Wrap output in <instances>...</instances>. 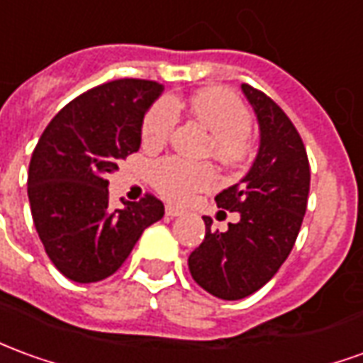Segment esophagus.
Here are the masks:
<instances>
[{"label": "esophagus", "instance_id": "34e87169", "mask_svg": "<svg viewBox=\"0 0 363 363\" xmlns=\"http://www.w3.org/2000/svg\"><path fill=\"white\" fill-rule=\"evenodd\" d=\"M164 214H167L169 218H177V216H181L182 210H179V208H174V206H167L164 208Z\"/></svg>", "mask_w": 363, "mask_h": 363}]
</instances>
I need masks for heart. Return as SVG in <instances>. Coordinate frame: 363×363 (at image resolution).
<instances>
[{
    "mask_svg": "<svg viewBox=\"0 0 363 363\" xmlns=\"http://www.w3.org/2000/svg\"><path fill=\"white\" fill-rule=\"evenodd\" d=\"M190 108L214 135V155L232 161L243 153L245 135L252 128V116L243 102L225 90H206L190 100ZM179 120V108L171 98H163L147 111L141 139L145 147L163 145L171 138ZM151 182L163 196L186 202L194 192L216 184V173L208 164H192L177 157H164L151 167Z\"/></svg>",
    "mask_w": 363,
    "mask_h": 363,
    "instance_id": "b5f03b06",
    "label": "heart"
}]
</instances>
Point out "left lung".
Returning a JSON list of instances; mask_svg holds the SVG:
<instances>
[{"label": "left lung", "mask_w": 363, "mask_h": 363, "mask_svg": "<svg viewBox=\"0 0 363 363\" xmlns=\"http://www.w3.org/2000/svg\"><path fill=\"white\" fill-rule=\"evenodd\" d=\"M259 128V147L250 171L216 196L218 208L240 220L206 235L189 257L192 279L210 295L240 301L259 291L295 245L306 212L311 169L303 139L285 111L265 94L242 84Z\"/></svg>", "instance_id": "left-lung-1"}]
</instances>
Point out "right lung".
I'll return each mask as SVG.
<instances>
[{"instance_id": "1", "label": "right lung", "mask_w": 363, "mask_h": 363, "mask_svg": "<svg viewBox=\"0 0 363 363\" xmlns=\"http://www.w3.org/2000/svg\"><path fill=\"white\" fill-rule=\"evenodd\" d=\"M164 86L113 80L78 96L35 147L27 194L45 252L65 277L96 283L128 259L143 230L164 214L155 196L110 208L108 174L139 151L141 128Z\"/></svg>"}]
</instances>
